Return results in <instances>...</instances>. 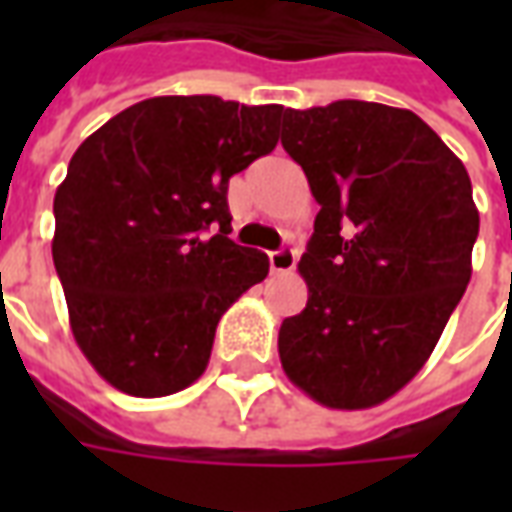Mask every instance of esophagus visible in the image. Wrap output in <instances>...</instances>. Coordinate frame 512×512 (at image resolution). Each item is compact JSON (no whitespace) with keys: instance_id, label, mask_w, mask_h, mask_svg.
Wrapping results in <instances>:
<instances>
[{"instance_id":"obj_1","label":"esophagus","mask_w":512,"mask_h":512,"mask_svg":"<svg viewBox=\"0 0 512 512\" xmlns=\"http://www.w3.org/2000/svg\"><path fill=\"white\" fill-rule=\"evenodd\" d=\"M268 266L274 274H290L296 268V252L293 249H277L268 255Z\"/></svg>"}]
</instances>
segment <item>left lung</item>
<instances>
[{
    "mask_svg": "<svg viewBox=\"0 0 512 512\" xmlns=\"http://www.w3.org/2000/svg\"><path fill=\"white\" fill-rule=\"evenodd\" d=\"M282 147L321 205L282 370L326 408L378 406L428 362L472 279V180L425 120L367 101L285 109Z\"/></svg>",
    "mask_w": 512,
    "mask_h": 512,
    "instance_id": "8db88e82",
    "label": "left lung"
}]
</instances>
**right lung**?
I'll use <instances>...</instances> for the list:
<instances>
[{"instance_id": "1", "label": "right lung", "mask_w": 512, "mask_h": 512, "mask_svg": "<svg viewBox=\"0 0 512 512\" xmlns=\"http://www.w3.org/2000/svg\"><path fill=\"white\" fill-rule=\"evenodd\" d=\"M282 115L279 104L158 95L73 153L54 194L51 255L73 340L120 392L194 384L219 318L266 279L268 257L227 238V183L277 147Z\"/></svg>"}]
</instances>
